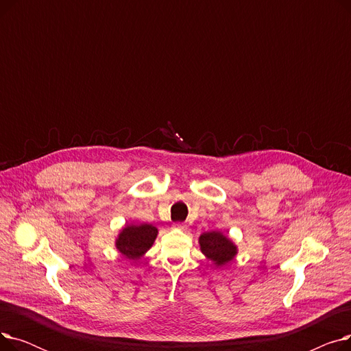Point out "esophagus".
I'll use <instances>...</instances> for the list:
<instances>
[{
	"instance_id": "obj_1",
	"label": "esophagus",
	"mask_w": 351,
	"mask_h": 351,
	"mask_svg": "<svg viewBox=\"0 0 351 351\" xmlns=\"http://www.w3.org/2000/svg\"><path fill=\"white\" fill-rule=\"evenodd\" d=\"M173 228H175V229H179V230H186V229H188V225H185V223H175Z\"/></svg>"
}]
</instances>
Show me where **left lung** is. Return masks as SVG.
<instances>
[{
    "instance_id": "left-lung-1",
    "label": "left lung",
    "mask_w": 351,
    "mask_h": 351,
    "mask_svg": "<svg viewBox=\"0 0 351 351\" xmlns=\"http://www.w3.org/2000/svg\"><path fill=\"white\" fill-rule=\"evenodd\" d=\"M197 242L200 252L205 254L206 259L210 261L215 267H225L234 259L239 252L232 239L220 230L204 232L199 236Z\"/></svg>"
}]
</instances>
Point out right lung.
Segmentation results:
<instances>
[{"label": "right lung", "mask_w": 351, "mask_h": 351, "mask_svg": "<svg viewBox=\"0 0 351 351\" xmlns=\"http://www.w3.org/2000/svg\"><path fill=\"white\" fill-rule=\"evenodd\" d=\"M158 233V228L151 223H128L119 230L115 239V247L125 259L139 263L146 252L152 247Z\"/></svg>", "instance_id": "right-lung-1"}]
</instances>
